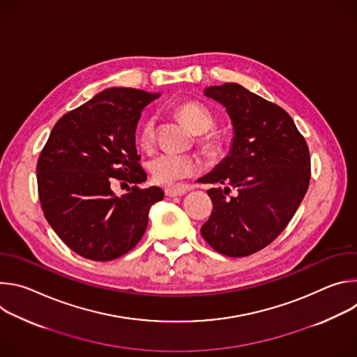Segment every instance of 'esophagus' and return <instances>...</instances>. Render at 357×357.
I'll use <instances>...</instances> for the list:
<instances>
[{
  "label": "esophagus",
  "mask_w": 357,
  "mask_h": 357,
  "mask_svg": "<svg viewBox=\"0 0 357 357\" xmlns=\"http://www.w3.org/2000/svg\"><path fill=\"white\" fill-rule=\"evenodd\" d=\"M188 192V188L186 186H172V188H167L165 189V195L169 196V197H174V196H182Z\"/></svg>",
  "instance_id": "1"
}]
</instances>
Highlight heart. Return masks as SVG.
Instances as JSON below:
<instances>
[{
    "label": "heart",
    "mask_w": 357,
    "mask_h": 357,
    "mask_svg": "<svg viewBox=\"0 0 357 357\" xmlns=\"http://www.w3.org/2000/svg\"><path fill=\"white\" fill-rule=\"evenodd\" d=\"M176 114L197 134L206 132L213 126L212 113L197 101H185L176 107ZM155 138V119L146 117L138 130V142L142 148H149ZM199 142L206 149L216 146V139L212 135L200 137ZM152 181L162 186H171L176 182L189 178L200 171V161L190 154H162L151 158L148 162Z\"/></svg>",
    "instance_id": "b5f03b06"
}]
</instances>
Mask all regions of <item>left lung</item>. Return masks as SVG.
Returning <instances> with one entry per match:
<instances>
[{
  "label": "left lung",
  "instance_id": "obj_1",
  "mask_svg": "<svg viewBox=\"0 0 357 357\" xmlns=\"http://www.w3.org/2000/svg\"><path fill=\"white\" fill-rule=\"evenodd\" d=\"M203 93L226 109L234 137L229 155L199 179L218 185L208 190L213 211L200 233L225 256L245 257L274 241L295 215L310 186V149L284 109L241 84Z\"/></svg>",
  "mask_w": 357,
  "mask_h": 357
}]
</instances>
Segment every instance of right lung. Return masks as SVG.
<instances>
[{
  "label": "right lung",
  "mask_w": 357,
  "mask_h": 357,
  "mask_svg": "<svg viewBox=\"0 0 357 357\" xmlns=\"http://www.w3.org/2000/svg\"><path fill=\"white\" fill-rule=\"evenodd\" d=\"M160 93L112 87L66 113L50 132L36 165L43 215L61 240L79 256L110 261L137 245L148 213L162 200L138 164L135 130L141 112ZM116 181L136 186L121 198Z\"/></svg>",
  "instance_id": "obj_1"
}]
</instances>
